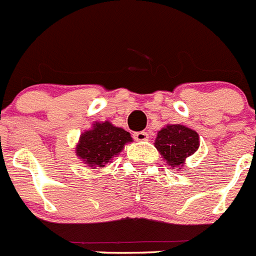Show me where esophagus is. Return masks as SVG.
<instances>
[{
    "instance_id": "34e87169",
    "label": "esophagus",
    "mask_w": 256,
    "mask_h": 256,
    "mask_svg": "<svg viewBox=\"0 0 256 256\" xmlns=\"http://www.w3.org/2000/svg\"><path fill=\"white\" fill-rule=\"evenodd\" d=\"M134 139L135 140H138V142H143V140H148L150 135L147 134L146 132H134Z\"/></svg>"
}]
</instances>
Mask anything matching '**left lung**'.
Here are the masks:
<instances>
[{"label":"left lung","mask_w":256,"mask_h":256,"mask_svg":"<svg viewBox=\"0 0 256 256\" xmlns=\"http://www.w3.org/2000/svg\"><path fill=\"white\" fill-rule=\"evenodd\" d=\"M198 146V134L182 124H167L155 139V147L172 168L182 167L186 158L196 152Z\"/></svg>","instance_id":"1"}]
</instances>
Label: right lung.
I'll return each instance as SVG.
<instances>
[{
  "mask_svg": "<svg viewBox=\"0 0 256 256\" xmlns=\"http://www.w3.org/2000/svg\"><path fill=\"white\" fill-rule=\"evenodd\" d=\"M132 140L130 132L109 121L94 122L90 130L80 135L76 155L89 167H105L112 158L117 156L126 143Z\"/></svg>",
  "mask_w": 256,
  "mask_h": 256,
  "instance_id": "1",
  "label": "right lung"
}]
</instances>
